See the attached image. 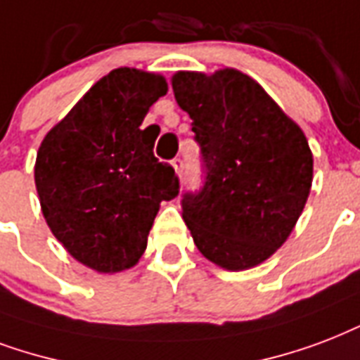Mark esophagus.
Instances as JSON below:
<instances>
[{
	"label": "esophagus",
	"mask_w": 360,
	"mask_h": 360,
	"mask_svg": "<svg viewBox=\"0 0 360 360\" xmlns=\"http://www.w3.org/2000/svg\"><path fill=\"white\" fill-rule=\"evenodd\" d=\"M172 166L175 168V172H177V175H183V158L181 156H175L174 160H172Z\"/></svg>",
	"instance_id": "34e87169"
}]
</instances>
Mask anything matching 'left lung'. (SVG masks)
Returning a JSON list of instances; mask_svg holds the SVG:
<instances>
[{"mask_svg": "<svg viewBox=\"0 0 360 360\" xmlns=\"http://www.w3.org/2000/svg\"><path fill=\"white\" fill-rule=\"evenodd\" d=\"M174 94L192 119L204 185L183 194L200 253L226 270L260 264L295 229L314 177L304 131L236 70L179 71Z\"/></svg>", "mask_w": 360, "mask_h": 360, "instance_id": "1", "label": "left lung"}]
</instances>
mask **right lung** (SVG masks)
Returning a JSON list of instances; mask_svg holds the SVG:
<instances>
[{
    "label": "right lung",
    "mask_w": 360,
    "mask_h": 360,
    "mask_svg": "<svg viewBox=\"0 0 360 360\" xmlns=\"http://www.w3.org/2000/svg\"><path fill=\"white\" fill-rule=\"evenodd\" d=\"M166 90L155 73L113 70L39 147L35 186L46 224L71 257L96 271L136 264L160 202L179 194L175 169L156 158V137L141 128Z\"/></svg>",
    "instance_id": "1"
}]
</instances>
